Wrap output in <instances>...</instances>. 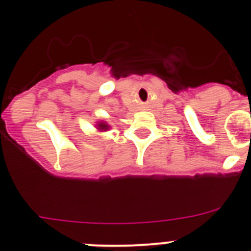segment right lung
<instances>
[{"label": "right lung", "instance_id": "right-lung-1", "mask_svg": "<svg viewBox=\"0 0 251 251\" xmlns=\"http://www.w3.org/2000/svg\"><path fill=\"white\" fill-rule=\"evenodd\" d=\"M98 127H99V129H100V130H106L108 128H109V127H108V124H105V123H99Z\"/></svg>", "mask_w": 251, "mask_h": 251}]
</instances>
